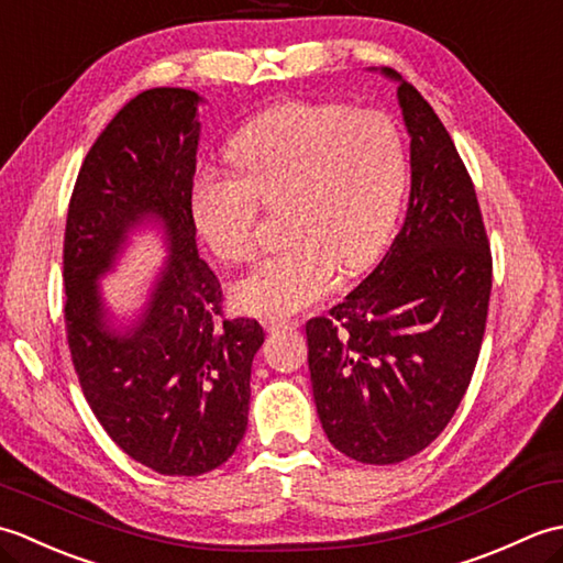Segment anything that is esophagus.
<instances>
[{"mask_svg": "<svg viewBox=\"0 0 563 563\" xmlns=\"http://www.w3.org/2000/svg\"><path fill=\"white\" fill-rule=\"evenodd\" d=\"M297 327V321H290V319H271L268 321V331L271 333H280V331H295Z\"/></svg>", "mask_w": 563, "mask_h": 563, "instance_id": "obj_1", "label": "esophagus"}]
</instances>
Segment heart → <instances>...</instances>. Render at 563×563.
<instances>
[{"label": "heart", "instance_id": "heart-1", "mask_svg": "<svg viewBox=\"0 0 563 563\" xmlns=\"http://www.w3.org/2000/svg\"><path fill=\"white\" fill-rule=\"evenodd\" d=\"M236 174L200 166L190 178L188 212L202 242L222 261L256 249L258 206L280 208L285 246L234 285L239 309L288 317L319 302L336 271L373 263L397 220L406 174L404 137L379 111L343 103L273 106L230 142Z\"/></svg>", "mask_w": 563, "mask_h": 563}]
</instances>
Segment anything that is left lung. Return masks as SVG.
<instances>
[{"instance_id": "8db88e82", "label": "left lung", "mask_w": 563, "mask_h": 563, "mask_svg": "<svg viewBox=\"0 0 563 563\" xmlns=\"http://www.w3.org/2000/svg\"><path fill=\"white\" fill-rule=\"evenodd\" d=\"M411 135V196L379 266L307 321L309 373L329 442L363 464H397L433 442L482 351L492 249L457 147L430 103L394 69Z\"/></svg>"}]
</instances>
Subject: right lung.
<instances>
[{
  "label": "right lung",
  "mask_w": 563,
  "mask_h": 563,
  "mask_svg": "<svg viewBox=\"0 0 563 563\" xmlns=\"http://www.w3.org/2000/svg\"><path fill=\"white\" fill-rule=\"evenodd\" d=\"M200 97L159 87L130 99L84 159L69 198L63 283L71 365L106 433L166 476H200L244 438L256 319H224L218 275L198 256L188 188ZM159 221L170 258L136 324L113 332L96 280L126 232Z\"/></svg>",
  "instance_id": "add662e5"
}]
</instances>
